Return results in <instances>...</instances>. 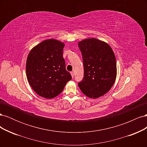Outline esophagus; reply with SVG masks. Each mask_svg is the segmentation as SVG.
I'll return each instance as SVG.
<instances>
[{
  "label": "esophagus",
  "instance_id": "esophagus-1",
  "mask_svg": "<svg viewBox=\"0 0 147 147\" xmlns=\"http://www.w3.org/2000/svg\"><path fill=\"white\" fill-rule=\"evenodd\" d=\"M70 74H71V75H72V78H74V72H70Z\"/></svg>",
  "mask_w": 147,
  "mask_h": 147
}]
</instances>
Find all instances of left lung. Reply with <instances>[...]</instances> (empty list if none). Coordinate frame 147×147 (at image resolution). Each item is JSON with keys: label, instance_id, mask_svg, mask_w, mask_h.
I'll list each match as a JSON object with an SVG mask.
<instances>
[{"label": "left lung", "instance_id": "8db88e82", "mask_svg": "<svg viewBox=\"0 0 147 147\" xmlns=\"http://www.w3.org/2000/svg\"><path fill=\"white\" fill-rule=\"evenodd\" d=\"M84 66V77L78 86L84 95L96 99L112 87L117 77L116 58L112 48L95 38L78 42Z\"/></svg>", "mask_w": 147, "mask_h": 147}]
</instances>
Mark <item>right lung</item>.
Segmentation results:
<instances>
[{
  "label": "right lung",
  "mask_w": 147,
  "mask_h": 147,
  "mask_svg": "<svg viewBox=\"0 0 147 147\" xmlns=\"http://www.w3.org/2000/svg\"><path fill=\"white\" fill-rule=\"evenodd\" d=\"M65 44L55 39L45 40L35 46L26 61L28 81L38 95L52 99L63 91L72 79L63 58Z\"/></svg>",
  "instance_id": "1"
}]
</instances>
